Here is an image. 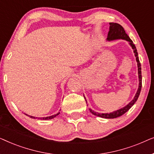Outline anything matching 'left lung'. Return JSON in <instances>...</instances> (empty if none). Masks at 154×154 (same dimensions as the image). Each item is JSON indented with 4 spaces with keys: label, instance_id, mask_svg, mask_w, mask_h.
Here are the masks:
<instances>
[{
    "label": "left lung",
    "instance_id": "left-lung-1",
    "mask_svg": "<svg viewBox=\"0 0 154 154\" xmlns=\"http://www.w3.org/2000/svg\"><path fill=\"white\" fill-rule=\"evenodd\" d=\"M109 31L108 33V36H107L106 40L107 41H113V40H116V39H123L129 42V44L131 46L132 49H133V52L134 53V55L136 57V61L137 62V66H138V75H139V88L137 91V93L134 96L133 100H132L131 102H130L128 105H126L125 107L123 108H121L119 109V110L113 111V112L109 113H97L94 112V111H92V109H89L92 114L94 116H97L104 118V119H115V118H118L121 116L123 115L124 113L127 112V111L129 110V109L131 108V107L133 106L134 103L136 102V101L137 100V99L140 96L141 89H142V71H141V64L140 62V60H139V57H138V53L137 51L136 47L133 43V42L131 39L130 38V37L128 36L127 33H125V30H124L123 27L120 25L119 24H117V23H109ZM85 102L87 103V101L85 100Z\"/></svg>",
    "mask_w": 154,
    "mask_h": 154
}]
</instances>
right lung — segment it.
Returning <instances> with one entry per match:
<instances>
[{"label":"right lung","mask_w":154,"mask_h":154,"mask_svg":"<svg viewBox=\"0 0 154 154\" xmlns=\"http://www.w3.org/2000/svg\"><path fill=\"white\" fill-rule=\"evenodd\" d=\"M59 114H60V113H57V114H54V115L50 116H48V117H43V118H38V119H41V120H50V119H54V117H56L57 116L59 115ZM25 115L28 116H29V117H30V118H31V119H37V117L31 116H29V115H28V114H26V113H25Z\"/></svg>","instance_id":"right-lung-1"}]
</instances>
